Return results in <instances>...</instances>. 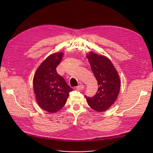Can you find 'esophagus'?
Listing matches in <instances>:
<instances>
[{
  "label": "esophagus",
  "instance_id": "34e87169",
  "mask_svg": "<svg viewBox=\"0 0 153 153\" xmlns=\"http://www.w3.org/2000/svg\"><path fill=\"white\" fill-rule=\"evenodd\" d=\"M76 88L79 90H82L84 88V85H79L76 87Z\"/></svg>",
  "mask_w": 153,
  "mask_h": 153
}]
</instances>
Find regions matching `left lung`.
<instances>
[{
    "instance_id": "obj_1",
    "label": "left lung",
    "mask_w": 153,
    "mask_h": 153,
    "mask_svg": "<svg viewBox=\"0 0 153 153\" xmlns=\"http://www.w3.org/2000/svg\"><path fill=\"white\" fill-rule=\"evenodd\" d=\"M98 83V91L92 97L85 96L93 110L103 112L116 102L120 92V80L111 61L107 57L90 51L86 54Z\"/></svg>"
}]
</instances>
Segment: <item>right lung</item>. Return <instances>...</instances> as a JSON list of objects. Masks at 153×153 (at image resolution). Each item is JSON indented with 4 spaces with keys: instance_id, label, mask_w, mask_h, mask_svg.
Returning a JSON list of instances; mask_svg holds the SVG:
<instances>
[{
    "instance_id": "right-lung-1",
    "label": "right lung",
    "mask_w": 153,
    "mask_h": 153,
    "mask_svg": "<svg viewBox=\"0 0 153 153\" xmlns=\"http://www.w3.org/2000/svg\"><path fill=\"white\" fill-rule=\"evenodd\" d=\"M63 56V52L48 56L36 71L33 89L36 102L43 110L50 113L59 111L65 105L73 88L56 71Z\"/></svg>"
}]
</instances>
